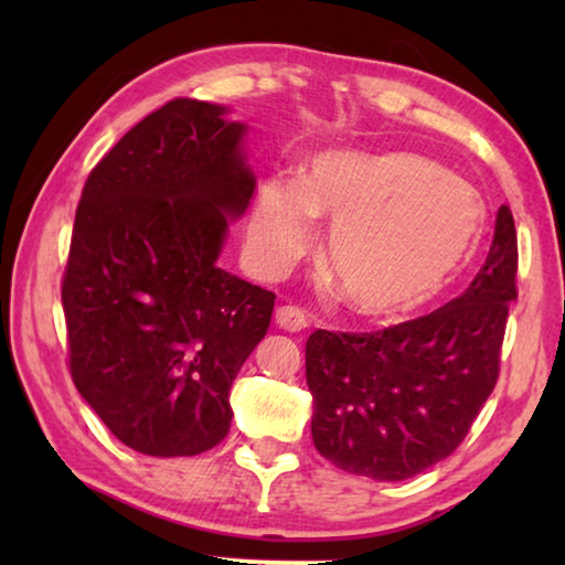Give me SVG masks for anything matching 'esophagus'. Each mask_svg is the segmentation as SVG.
<instances>
[{
  "instance_id": "esophagus-1",
  "label": "esophagus",
  "mask_w": 565,
  "mask_h": 565,
  "mask_svg": "<svg viewBox=\"0 0 565 565\" xmlns=\"http://www.w3.org/2000/svg\"><path fill=\"white\" fill-rule=\"evenodd\" d=\"M274 321H276V327L284 331H301V329H306V323H309L299 306H279L274 313Z\"/></svg>"
}]
</instances>
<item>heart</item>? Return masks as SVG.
<instances>
[{"instance_id":"1","label":"heart","mask_w":565,"mask_h":565,"mask_svg":"<svg viewBox=\"0 0 565 565\" xmlns=\"http://www.w3.org/2000/svg\"><path fill=\"white\" fill-rule=\"evenodd\" d=\"M331 226L323 266L366 317L414 311L441 294L486 226L478 189L416 151L329 149L301 179L271 177L256 196L252 246L266 274H284Z\"/></svg>"}]
</instances>
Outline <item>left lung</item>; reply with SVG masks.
Segmentation results:
<instances>
[{"label": "left lung", "instance_id": "left-lung-1", "mask_svg": "<svg viewBox=\"0 0 565 565\" xmlns=\"http://www.w3.org/2000/svg\"><path fill=\"white\" fill-rule=\"evenodd\" d=\"M519 242L495 214L486 264L441 309L374 333L313 331L306 384L317 451L347 473L406 481L451 456L499 379Z\"/></svg>", "mask_w": 565, "mask_h": 565}]
</instances>
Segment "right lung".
I'll list each match as a JSON object with an SVG mask.
<instances>
[{
    "mask_svg": "<svg viewBox=\"0 0 565 565\" xmlns=\"http://www.w3.org/2000/svg\"><path fill=\"white\" fill-rule=\"evenodd\" d=\"M174 99L114 145L76 206L62 303L82 398L121 444L196 456L228 434L238 369L266 337L271 291L218 269L256 189L246 124Z\"/></svg>",
    "mask_w": 565,
    "mask_h": 565,
    "instance_id": "add662e5",
    "label": "right lung"
}]
</instances>
